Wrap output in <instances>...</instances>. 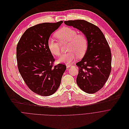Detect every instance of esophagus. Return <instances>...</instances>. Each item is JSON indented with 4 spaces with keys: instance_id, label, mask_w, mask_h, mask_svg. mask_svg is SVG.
<instances>
[{
    "instance_id": "1",
    "label": "esophagus",
    "mask_w": 129,
    "mask_h": 129,
    "mask_svg": "<svg viewBox=\"0 0 129 129\" xmlns=\"http://www.w3.org/2000/svg\"><path fill=\"white\" fill-rule=\"evenodd\" d=\"M66 66H67V68H69L71 67V65L69 64H66Z\"/></svg>"
}]
</instances>
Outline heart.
<instances>
[{
  "label": "heart",
  "mask_w": 129,
  "mask_h": 129,
  "mask_svg": "<svg viewBox=\"0 0 129 129\" xmlns=\"http://www.w3.org/2000/svg\"><path fill=\"white\" fill-rule=\"evenodd\" d=\"M55 36L59 42L50 38L47 41V47L53 55L58 56L60 55V44L68 43V52L62 54L59 58L60 62L69 63L74 61L77 56L79 57L84 55L88 48V40L83 34H78L74 29L64 27L58 30Z\"/></svg>",
  "instance_id": "heart-1"
}]
</instances>
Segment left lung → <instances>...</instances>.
<instances>
[{
    "instance_id": "left-lung-1",
    "label": "left lung",
    "mask_w": 129,
    "mask_h": 129,
    "mask_svg": "<svg viewBox=\"0 0 129 129\" xmlns=\"http://www.w3.org/2000/svg\"><path fill=\"white\" fill-rule=\"evenodd\" d=\"M64 23L82 31L88 40V48L82 59L76 64L79 68L76 82L87 93H94L104 86L111 71V53L108 43L96 25L83 20Z\"/></svg>"
}]
</instances>
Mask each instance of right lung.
<instances>
[{
  "instance_id": "1",
  "label": "right lung",
  "mask_w": 129,
  "mask_h": 129,
  "mask_svg": "<svg viewBox=\"0 0 129 129\" xmlns=\"http://www.w3.org/2000/svg\"><path fill=\"white\" fill-rule=\"evenodd\" d=\"M63 22L43 23L28 28L16 49L18 68L23 80L33 92L42 96L53 94L59 87L66 66H54L55 59L47 47L51 34Z\"/></svg>"
}]
</instances>
